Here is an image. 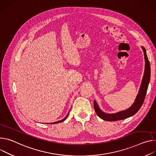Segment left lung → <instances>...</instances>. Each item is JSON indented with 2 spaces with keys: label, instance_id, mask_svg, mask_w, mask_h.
<instances>
[{
  "label": "left lung",
  "instance_id": "left-lung-1",
  "mask_svg": "<svg viewBox=\"0 0 156 156\" xmlns=\"http://www.w3.org/2000/svg\"><path fill=\"white\" fill-rule=\"evenodd\" d=\"M142 49L144 52L145 62H146L145 70H144V74L143 78L142 83L139 90V93H138L134 103L130 108H129L126 110L119 112L118 113H114V114H107L101 112V110L99 108L96 101H94V105L95 111L97 115L102 119L108 121V122H114V121L124 119L125 118H127L128 117H130L134 115L141 107L147 93V90L148 85H149L150 77H151L150 63L146 55V51L145 48L144 47H142Z\"/></svg>",
  "mask_w": 156,
  "mask_h": 156
}]
</instances>
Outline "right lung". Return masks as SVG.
I'll return each instance as SVG.
<instances>
[{"instance_id":"obj_1","label":"right lung","mask_w":156,"mask_h":156,"mask_svg":"<svg viewBox=\"0 0 156 156\" xmlns=\"http://www.w3.org/2000/svg\"><path fill=\"white\" fill-rule=\"evenodd\" d=\"M69 115V114H68ZM68 115L66 116V118H64L63 119H62V120H60V121H58V122H54V123H51V124H56V123H61V122H64V121L67 118V116H68ZM51 124V123H50Z\"/></svg>"}]
</instances>
